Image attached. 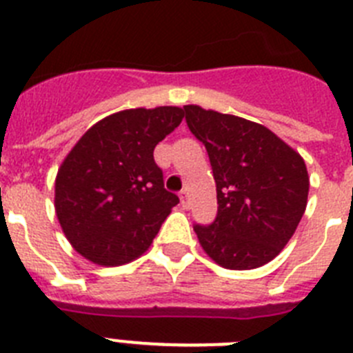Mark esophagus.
<instances>
[{
    "label": "esophagus",
    "mask_w": 353,
    "mask_h": 353,
    "mask_svg": "<svg viewBox=\"0 0 353 353\" xmlns=\"http://www.w3.org/2000/svg\"><path fill=\"white\" fill-rule=\"evenodd\" d=\"M180 203H182L183 208H189V194H187V191H182L180 192Z\"/></svg>",
    "instance_id": "1"
}]
</instances>
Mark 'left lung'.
<instances>
[{
	"label": "left lung",
	"mask_w": 353,
	"mask_h": 353,
	"mask_svg": "<svg viewBox=\"0 0 353 353\" xmlns=\"http://www.w3.org/2000/svg\"><path fill=\"white\" fill-rule=\"evenodd\" d=\"M187 127L207 148L217 215L194 224L199 244L224 269H258L283 251L307 205L301 155L267 127L199 105H183Z\"/></svg>",
	"instance_id": "1"
}]
</instances>
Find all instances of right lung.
I'll return each mask as SVG.
<instances>
[{"instance_id": "1", "label": "right lung", "mask_w": 353, "mask_h": 353, "mask_svg": "<svg viewBox=\"0 0 353 353\" xmlns=\"http://www.w3.org/2000/svg\"><path fill=\"white\" fill-rule=\"evenodd\" d=\"M183 109H125L97 121L61 162L54 208L81 256L104 267L129 263L150 248L179 203L164 189L154 148L180 125Z\"/></svg>"}]
</instances>
